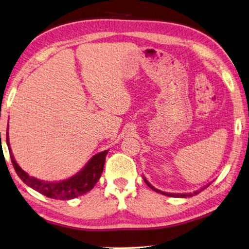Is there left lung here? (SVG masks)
Segmentation results:
<instances>
[{
  "mask_svg": "<svg viewBox=\"0 0 249 249\" xmlns=\"http://www.w3.org/2000/svg\"><path fill=\"white\" fill-rule=\"evenodd\" d=\"M143 179H144V181H145V183L147 184V186L151 188L152 190H154L155 192H157V193H160V194H162V195H165V196H170V197H180V198H187V197H191V196H194V195H197L198 193H200L201 191L203 190H205L206 188H208L210 186V183H208V184H206V186H204V187H201L200 189H198V190H196V191H194V192H190V193H169V192H163V191H160V190H158V189H156L155 187H153L151 183L148 182V180L147 179L143 176Z\"/></svg>",
  "mask_w": 249,
  "mask_h": 249,
  "instance_id": "8db88e82",
  "label": "left lung"
}]
</instances>
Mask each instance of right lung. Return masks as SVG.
<instances>
[{"label": "right lung", "mask_w": 249, "mask_h": 249, "mask_svg": "<svg viewBox=\"0 0 249 249\" xmlns=\"http://www.w3.org/2000/svg\"><path fill=\"white\" fill-rule=\"evenodd\" d=\"M6 142L9 149L11 162H13L15 171L22 179V181L26 183L30 188L46 196V197L60 200L76 198L78 196L89 192L95 186V183L98 181V179H100L103 173L106 156L109 151V149H106V151H103L92 156V158L86 163L83 169L71 177L58 181H45L30 176L17 163L14 154L10 148L8 128L6 131Z\"/></svg>", "instance_id": "obj_1"}]
</instances>
